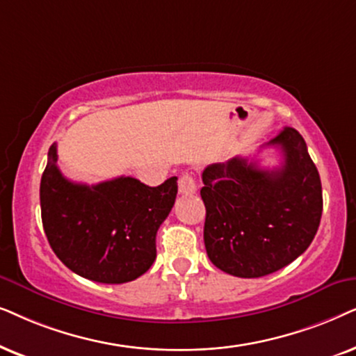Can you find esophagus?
<instances>
[{"label":"esophagus","instance_id":"34e87169","mask_svg":"<svg viewBox=\"0 0 356 356\" xmlns=\"http://www.w3.org/2000/svg\"><path fill=\"white\" fill-rule=\"evenodd\" d=\"M179 192H181L182 195H193V193L197 192V184L192 174L186 172L179 177Z\"/></svg>","mask_w":356,"mask_h":356}]
</instances>
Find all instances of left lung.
<instances>
[{
  "label": "left lung",
  "mask_w": 356,
  "mask_h": 356,
  "mask_svg": "<svg viewBox=\"0 0 356 356\" xmlns=\"http://www.w3.org/2000/svg\"><path fill=\"white\" fill-rule=\"evenodd\" d=\"M265 146L282 153L278 168L236 156L202 174L207 254L241 278L265 277L300 257L322 216L321 177L300 131L286 127Z\"/></svg>",
  "instance_id": "obj_1"
}]
</instances>
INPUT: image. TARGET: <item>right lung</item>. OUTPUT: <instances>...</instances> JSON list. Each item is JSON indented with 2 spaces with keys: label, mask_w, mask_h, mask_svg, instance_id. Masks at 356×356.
<instances>
[{
  "label": "right lung",
  "mask_w": 356,
  "mask_h": 356,
  "mask_svg": "<svg viewBox=\"0 0 356 356\" xmlns=\"http://www.w3.org/2000/svg\"><path fill=\"white\" fill-rule=\"evenodd\" d=\"M56 159L54 143L42 174L40 208L56 257L97 283H127L148 272L156 259V233L177 195V177L158 187L123 175L86 186L68 181Z\"/></svg>",
  "instance_id": "add662e5"
}]
</instances>
